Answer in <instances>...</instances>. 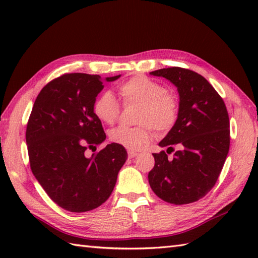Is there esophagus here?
I'll return each mask as SVG.
<instances>
[{
	"label": "esophagus",
	"instance_id": "esophagus-1",
	"mask_svg": "<svg viewBox=\"0 0 258 258\" xmlns=\"http://www.w3.org/2000/svg\"><path fill=\"white\" fill-rule=\"evenodd\" d=\"M139 154L136 152H133V151H128V158H134L138 156Z\"/></svg>",
	"mask_w": 258,
	"mask_h": 258
}]
</instances>
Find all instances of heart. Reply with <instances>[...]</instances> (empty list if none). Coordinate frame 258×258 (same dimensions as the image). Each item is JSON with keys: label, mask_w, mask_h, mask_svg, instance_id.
Instances as JSON below:
<instances>
[{"label": "heart", "mask_w": 258, "mask_h": 258, "mask_svg": "<svg viewBox=\"0 0 258 258\" xmlns=\"http://www.w3.org/2000/svg\"><path fill=\"white\" fill-rule=\"evenodd\" d=\"M119 94L125 104H140L135 127L118 126L109 133V140L125 149L138 151L151 140V127L158 133L166 132L175 124L178 103L158 82L144 75H138L119 86ZM95 116L105 124H113L119 114V104L112 92L104 91L93 103Z\"/></svg>", "instance_id": "b5f03b06"}]
</instances>
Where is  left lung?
<instances>
[{
    "instance_id": "left-lung-1",
    "label": "left lung",
    "mask_w": 258,
    "mask_h": 258,
    "mask_svg": "<svg viewBox=\"0 0 258 258\" xmlns=\"http://www.w3.org/2000/svg\"><path fill=\"white\" fill-rule=\"evenodd\" d=\"M177 87L178 115L154 153L155 165L149 173L153 191L175 205L199 201L220 176L229 150V118L223 98L202 75L182 68L153 71ZM177 146L173 159L167 154Z\"/></svg>"
}]
</instances>
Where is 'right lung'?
Returning <instances> with one entry per match:
<instances>
[{"instance_id":"right-lung-1","label":"right lung","mask_w":258,"mask_h":258,"mask_svg":"<svg viewBox=\"0 0 258 258\" xmlns=\"http://www.w3.org/2000/svg\"><path fill=\"white\" fill-rule=\"evenodd\" d=\"M119 78L64 74L43 87L33 105L26 126L32 173L51 200L69 212L102 205L127 158V152L116 143L86 156L87 149L96 151L106 139L93 103L104 81Z\"/></svg>"}]
</instances>
